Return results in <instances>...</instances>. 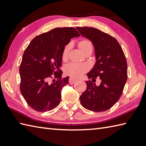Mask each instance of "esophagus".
<instances>
[{"mask_svg": "<svg viewBox=\"0 0 146 146\" xmlns=\"http://www.w3.org/2000/svg\"><path fill=\"white\" fill-rule=\"evenodd\" d=\"M77 79L76 78H72V77H71V78H69V83L70 85H72L73 84V83H75L76 81H77Z\"/></svg>", "mask_w": 146, "mask_h": 146, "instance_id": "34e87169", "label": "esophagus"}]
</instances>
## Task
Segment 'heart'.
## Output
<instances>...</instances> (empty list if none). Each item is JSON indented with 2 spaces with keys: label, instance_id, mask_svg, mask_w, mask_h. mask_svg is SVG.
<instances>
[{
  "label": "heart",
  "instance_id": "b5f03b06",
  "mask_svg": "<svg viewBox=\"0 0 146 146\" xmlns=\"http://www.w3.org/2000/svg\"><path fill=\"white\" fill-rule=\"evenodd\" d=\"M80 49L83 53H86L90 50H92V44L91 41L87 39H83L80 40L78 42ZM71 48V44L68 43L64 47L62 51V60H66L69 55ZM88 70V66L85 64H78L75 63H70L66 64L64 67L65 73L68 75L74 77H80L83 73Z\"/></svg>",
  "mask_w": 146,
  "mask_h": 146
}]
</instances>
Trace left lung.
<instances>
[{"label": "left lung", "instance_id": "8db88e82", "mask_svg": "<svg viewBox=\"0 0 146 146\" xmlns=\"http://www.w3.org/2000/svg\"><path fill=\"white\" fill-rule=\"evenodd\" d=\"M81 35L92 42L96 63L87 74L89 79L101 80L96 86L86 81V89L80 96V102L86 109L104 111L115 104L122 94L127 80V64L123 51L115 38L94 27H77Z\"/></svg>", "mask_w": 146, "mask_h": 146}]
</instances>
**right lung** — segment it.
<instances>
[{"instance_id":"right-lung-1","label":"right lung","mask_w":146,"mask_h":146,"mask_svg":"<svg viewBox=\"0 0 146 146\" xmlns=\"http://www.w3.org/2000/svg\"><path fill=\"white\" fill-rule=\"evenodd\" d=\"M80 36L73 27H57L35 37L25 49L19 67L20 90L33 109L47 111L60 104L62 88L69 84V77L61 78L62 51L71 38Z\"/></svg>"}]
</instances>
